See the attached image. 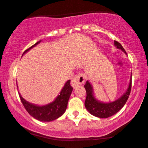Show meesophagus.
<instances>
[{"label":"esophagus","mask_w":148,"mask_h":148,"mask_svg":"<svg viewBox=\"0 0 148 148\" xmlns=\"http://www.w3.org/2000/svg\"><path fill=\"white\" fill-rule=\"evenodd\" d=\"M85 81V76L84 74H77V75L74 76L72 79H71V86H72L74 88H75L77 86H78L79 84H82Z\"/></svg>","instance_id":"1"}]
</instances>
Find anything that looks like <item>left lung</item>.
<instances>
[{
	"mask_svg": "<svg viewBox=\"0 0 148 148\" xmlns=\"http://www.w3.org/2000/svg\"><path fill=\"white\" fill-rule=\"evenodd\" d=\"M114 45L117 48H119L121 51H124V53H126L125 50L124 49L122 45L119 42L114 40ZM84 87L86 90V92H87V97H86L85 102H84V106H85L87 110L92 115L95 116L96 117L108 118V117L116 114L118 111H119L122 108L123 106L125 105V103H127L129 96L130 95V92H131L132 78L131 80H130V85H129L128 89H127V91L119 99L116 100V101L112 102V103H103L97 101L94 97L92 87V85L88 81H87Z\"/></svg>",
	"mask_w": 148,
	"mask_h": 148,
	"instance_id": "obj_1",
	"label": "left lung"
}]
</instances>
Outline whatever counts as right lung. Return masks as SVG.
Returning a JSON list of instances; mask_svg holds the SVG:
<instances>
[{
	"label": "right lung",
	"mask_w": 148,
	"mask_h": 148,
	"mask_svg": "<svg viewBox=\"0 0 148 148\" xmlns=\"http://www.w3.org/2000/svg\"><path fill=\"white\" fill-rule=\"evenodd\" d=\"M39 42H38L26 50L23 54L25 53L27 51L35 46L36 45H38ZM70 82H71V80H68L60 92V95H58L56 100L53 103L46 106H38L29 103V102L26 101L19 94L20 99L26 110L34 119L41 121H53L59 118L66 111L69 99L73 90V87L70 84Z\"/></svg>",
	"instance_id": "right-lung-1"
}]
</instances>
